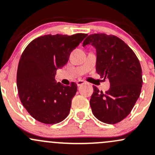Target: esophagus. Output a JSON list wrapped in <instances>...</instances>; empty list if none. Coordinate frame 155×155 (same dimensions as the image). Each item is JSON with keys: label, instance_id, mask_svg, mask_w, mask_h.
Instances as JSON below:
<instances>
[{"label": "esophagus", "instance_id": "34e87169", "mask_svg": "<svg viewBox=\"0 0 155 155\" xmlns=\"http://www.w3.org/2000/svg\"><path fill=\"white\" fill-rule=\"evenodd\" d=\"M85 82L83 80H81V79H79V80H77V82H76V84H77L78 86H79V85H82V84H85Z\"/></svg>", "mask_w": 155, "mask_h": 155}]
</instances>
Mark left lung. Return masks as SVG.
<instances>
[{
  "instance_id": "8db88e82",
  "label": "left lung",
  "mask_w": 155,
  "mask_h": 155,
  "mask_svg": "<svg viewBox=\"0 0 155 155\" xmlns=\"http://www.w3.org/2000/svg\"><path fill=\"white\" fill-rule=\"evenodd\" d=\"M89 44L96 49V72L101 78H108L110 84L105 93L93 86L90 99L91 111L101 122L117 124L130 114L140 95V63L133 51L115 35H90L82 46Z\"/></svg>"
}]
</instances>
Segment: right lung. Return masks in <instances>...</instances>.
Here are the masks:
<instances>
[{
  "instance_id": "right-lung-1",
  "label": "right lung",
  "mask_w": 155,
  "mask_h": 155,
  "mask_svg": "<svg viewBox=\"0 0 155 155\" xmlns=\"http://www.w3.org/2000/svg\"><path fill=\"white\" fill-rule=\"evenodd\" d=\"M87 35H46L33 40L24 50L18 65V93L23 107L36 120L54 124L68 116L77 85L57 82L55 75Z\"/></svg>"
}]
</instances>
